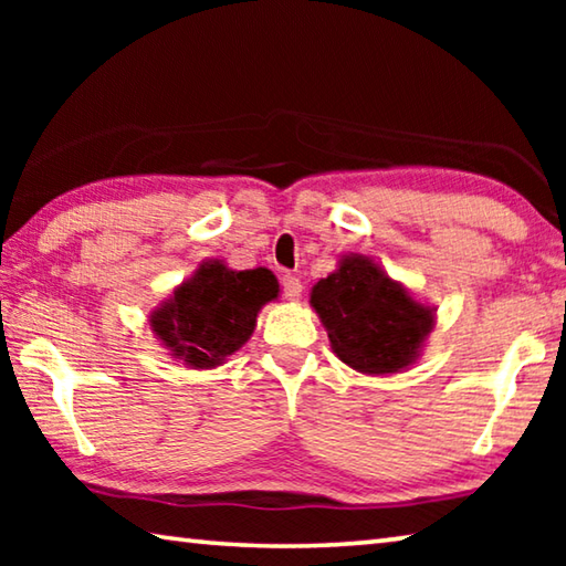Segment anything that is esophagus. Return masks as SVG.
<instances>
[{
	"mask_svg": "<svg viewBox=\"0 0 566 566\" xmlns=\"http://www.w3.org/2000/svg\"><path fill=\"white\" fill-rule=\"evenodd\" d=\"M282 292H284L286 300H300V294H302V280H300V276L284 274L282 276Z\"/></svg>",
	"mask_w": 566,
	"mask_h": 566,
	"instance_id": "34e87169",
	"label": "esophagus"
}]
</instances>
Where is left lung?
<instances>
[{"mask_svg": "<svg viewBox=\"0 0 566 566\" xmlns=\"http://www.w3.org/2000/svg\"><path fill=\"white\" fill-rule=\"evenodd\" d=\"M312 306L329 332L332 349L349 367L389 375L415 361L434 314L367 260L347 256L312 290Z\"/></svg>", "mask_w": 566, "mask_h": 566, "instance_id": "1", "label": "left lung"}]
</instances>
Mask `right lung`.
Returning <instances> with one entry per match:
<instances>
[{
  "label": "right lung",
  "instance_id": "obj_1",
  "mask_svg": "<svg viewBox=\"0 0 566 566\" xmlns=\"http://www.w3.org/2000/svg\"><path fill=\"white\" fill-rule=\"evenodd\" d=\"M280 292L270 270L232 272L224 264H202L151 317L157 337L185 359L205 369L222 364L254 332L256 312Z\"/></svg>",
  "mask_w": 566,
  "mask_h": 566
}]
</instances>
